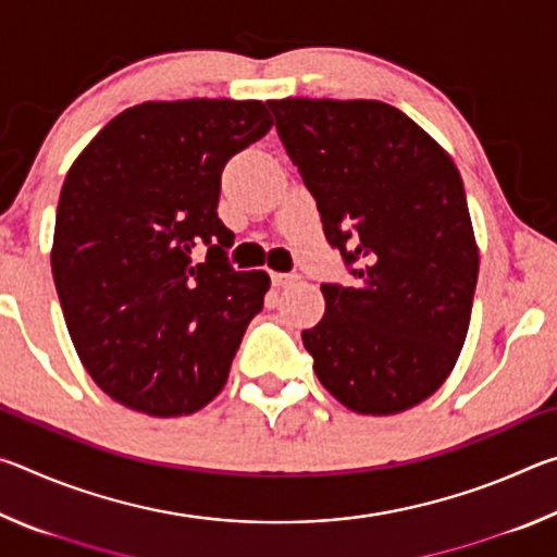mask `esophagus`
I'll use <instances>...</instances> for the list:
<instances>
[{"mask_svg": "<svg viewBox=\"0 0 557 557\" xmlns=\"http://www.w3.org/2000/svg\"><path fill=\"white\" fill-rule=\"evenodd\" d=\"M270 277H272V285H275V287H287V285H292V282L299 280L297 272H272Z\"/></svg>", "mask_w": 557, "mask_h": 557, "instance_id": "1", "label": "esophagus"}]
</instances>
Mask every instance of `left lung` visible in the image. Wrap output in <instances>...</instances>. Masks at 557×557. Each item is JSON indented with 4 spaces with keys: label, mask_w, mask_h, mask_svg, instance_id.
<instances>
[{
    "label": "left lung",
    "mask_w": 557,
    "mask_h": 557,
    "mask_svg": "<svg viewBox=\"0 0 557 557\" xmlns=\"http://www.w3.org/2000/svg\"><path fill=\"white\" fill-rule=\"evenodd\" d=\"M354 287L322 285L301 332L314 373L358 414L410 410L447 381L469 332L479 245L447 149L381 100H268Z\"/></svg>",
    "instance_id": "obj_1"
}]
</instances>
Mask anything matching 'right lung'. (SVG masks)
Here are the masks:
<instances>
[{
  "label": "right lung",
  "mask_w": 557,
  "mask_h": 557,
  "mask_svg": "<svg viewBox=\"0 0 557 557\" xmlns=\"http://www.w3.org/2000/svg\"><path fill=\"white\" fill-rule=\"evenodd\" d=\"M272 127L262 100H149L71 164L51 272L71 342L112 400L152 418L209 405L265 301V270L225 262L221 172ZM210 256L190 265L194 244Z\"/></svg>",
  "instance_id": "1"
}]
</instances>
